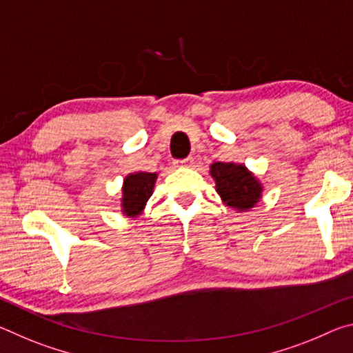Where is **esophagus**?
Masks as SVG:
<instances>
[{
	"mask_svg": "<svg viewBox=\"0 0 353 353\" xmlns=\"http://www.w3.org/2000/svg\"><path fill=\"white\" fill-rule=\"evenodd\" d=\"M177 165H182V166H193V163H194V160H193V157H188V159H182V160H177L176 162Z\"/></svg>",
	"mask_w": 353,
	"mask_h": 353,
	"instance_id": "esophagus-1",
	"label": "esophagus"
}]
</instances>
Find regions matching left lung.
Wrapping results in <instances>:
<instances>
[{
  "instance_id": "obj_1",
  "label": "left lung",
  "mask_w": 353,
  "mask_h": 353,
  "mask_svg": "<svg viewBox=\"0 0 353 353\" xmlns=\"http://www.w3.org/2000/svg\"><path fill=\"white\" fill-rule=\"evenodd\" d=\"M210 174L227 207L246 212L261 199V183L244 165L216 162L210 166Z\"/></svg>"
}]
</instances>
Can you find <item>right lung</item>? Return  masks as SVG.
<instances>
[{"label":"right lung","mask_w":353,"mask_h":353,"mask_svg":"<svg viewBox=\"0 0 353 353\" xmlns=\"http://www.w3.org/2000/svg\"><path fill=\"white\" fill-rule=\"evenodd\" d=\"M157 172H135L124 179L121 207L126 216H139L145 208L148 199L152 196V190Z\"/></svg>","instance_id":"obj_1"}]
</instances>
